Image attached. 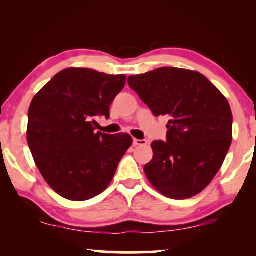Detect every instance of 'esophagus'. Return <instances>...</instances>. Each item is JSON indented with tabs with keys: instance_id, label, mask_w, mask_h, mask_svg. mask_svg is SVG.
Returning <instances> with one entry per match:
<instances>
[{
	"instance_id": "obj_1",
	"label": "esophagus",
	"mask_w": 256,
	"mask_h": 256,
	"mask_svg": "<svg viewBox=\"0 0 256 256\" xmlns=\"http://www.w3.org/2000/svg\"><path fill=\"white\" fill-rule=\"evenodd\" d=\"M146 143H148V142H146V140H138V138L132 140V144H134L135 146H146Z\"/></svg>"
}]
</instances>
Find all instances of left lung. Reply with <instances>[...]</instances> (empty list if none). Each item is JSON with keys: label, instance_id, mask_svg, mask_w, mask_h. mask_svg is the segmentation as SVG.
I'll list each match as a JSON object with an SVG mask.
<instances>
[{"label": "left lung", "instance_id": "obj_1", "mask_svg": "<svg viewBox=\"0 0 256 256\" xmlns=\"http://www.w3.org/2000/svg\"><path fill=\"white\" fill-rule=\"evenodd\" d=\"M128 85L155 116L169 118L166 142L152 143L146 178L166 197L198 194L220 170L232 142L228 101L206 76L184 68L130 76Z\"/></svg>", "mask_w": 256, "mask_h": 256}]
</instances>
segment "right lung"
Returning a JSON list of instances; mask_svg holds the SVG:
<instances>
[{
    "mask_svg": "<svg viewBox=\"0 0 256 256\" xmlns=\"http://www.w3.org/2000/svg\"><path fill=\"white\" fill-rule=\"evenodd\" d=\"M124 84V74L70 68L57 73L31 101L28 144L42 176L62 197L87 200L113 180L132 138L96 132L93 118H110V104Z\"/></svg>",
    "mask_w": 256,
    "mask_h": 256,
    "instance_id": "add662e5",
    "label": "right lung"
}]
</instances>
